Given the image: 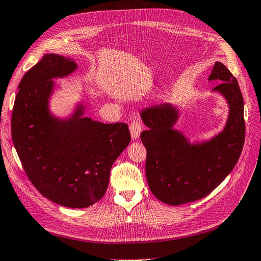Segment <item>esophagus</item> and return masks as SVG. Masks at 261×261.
<instances>
[{"instance_id": "34e87169", "label": "esophagus", "mask_w": 261, "mask_h": 261, "mask_svg": "<svg viewBox=\"0 0 261 261\" xmlns=\"http://www.w3.org/2000/svg\"><path fill=\"white\" fill-rule=\"evenodd\" d=\"M142 131V123L139 118H134L130 124V132L133 140H137L140 138V134Z\"/></svg>"}]
</instances>
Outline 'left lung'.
<instances>
[{"label":"left lung","instance_id":"1","mask_svg":"<svg viewBox=\"0 0 261 261\" xmlns=\"http://www.w3.org/2000/svg\"><path fill=\"white\" fill-rule=\"evenodd\" d=\"M209 80H218L215 91L226 98L230 114L224 130L200 144L190 142L172 127L178 112L169 104L144 111L147 130L141 133L146 148V179L153 194L163 203L178 206L210 194L237 165L245 142L244 99L237 78L215 63Z\"/></svg>","mask_w":261,"mask_h":261}]
</instances>
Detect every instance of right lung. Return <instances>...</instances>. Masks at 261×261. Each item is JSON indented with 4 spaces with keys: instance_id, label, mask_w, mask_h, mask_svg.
Segmentation results:
<instances>
[{
    "instance_id": "obj_1",
    "label": "right lung",
    "mask_w": 261,
    "mask_h": 261,
    "mask_svg": "<svg viewBox=\"0 0 261 261\" xmlns=\"http://www.w3.org/2000/svg\"><path fill=\"white\" fill-rule=\"evenodd\" d=\"M77 68L73 60L45 54L23 74L12 114V139L28 179L42 195L69 208H86L104 196L114 162L131 141L125 122L49 116L53 78Z\"/></svg>"
}]
</instances>
